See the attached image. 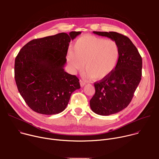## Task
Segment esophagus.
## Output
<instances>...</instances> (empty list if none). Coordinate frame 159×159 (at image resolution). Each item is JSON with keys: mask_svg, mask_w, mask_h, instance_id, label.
<instances>
[{"mask_svg": "<svg viewBox=\"0 0 159 159\" xmlns=\"http://www.w3.org/2000/svg\"><path fill=\"white\" fill-rule=\"evenodd\" d=\"M80 86H81V87H84V86L85 85V82H84V81L82 80H80Z\"/></svg>", "mask_w": 159, "mask_h": 159, "instance_id": "1", "label": "esophagus"}]
</instances>
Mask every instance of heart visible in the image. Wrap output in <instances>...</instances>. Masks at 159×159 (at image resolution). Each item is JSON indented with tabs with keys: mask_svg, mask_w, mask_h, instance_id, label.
<instances>
[{
	"mask_svg": "<svg viewBox=\"0 0 159 159\" xmlns=\"http://www.w3.org/2000/svg\"><path fill=\"white\" fill-rule=\"evenodd\" d=\"M120 57L118 43L94 35L86 34L78 38L74 44V52L69 50L66 61L72 73L87 70L85 76L101 80L115 70Z\"/></svg>",
	"mask_w": 159,
	"mask_h": 159,
	"instance_id": "b5f03b06",
	"label": "heart"
}]
</instances>
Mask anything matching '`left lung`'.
<instances>
[{"label": "left lung", "mask_w": 159, "mask_h": 159, "mask_svg": "<svg viewBox=\"0 0 159 159\" xmlns=\"http://www.w3.org/2000/svg\"><path fill=\"white\" fill-rule=\"evenodd\" d=\"M93 33L115 40L120 48L116 69L109 76L94 83L96 93L90 101L93 112L108 116L121 111L130 103L142 79V58L127 36L112 31Z\"/></svg>", "instance_id": "8db88e82"}]
</instances>
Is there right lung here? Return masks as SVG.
Returning a JSON list of instances; mask_svg holds the SVG:
<instances>
[{"label":"right lung","instance_id":"right-lung-1","mask_svg":"<svg viewBox=\"0 0 159 159\" xmlns=\"http://www.w3.org/2000/svg\"><path fill=\"white\" fill-rule=\"evenodd\" d=\"M80 33H61L34 39L17 54L16 83L20 96L34 111L58 114L66 108L72 93L80 88L79 79L63 69L69 43Z\"/></svg>","mask_w":159,"mask_h":159}]
</instances>
